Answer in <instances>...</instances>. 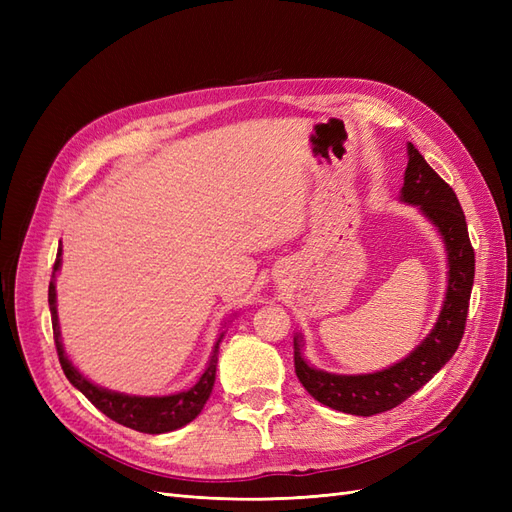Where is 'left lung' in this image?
<instances>
[{"label":"left lung","mask_w":512,"mask_h":512,"mask_svg":"<svg viewBox=\"0 0 512 512\" xmlns=\"http://www.w3.org/2000/svg\"><path fill=\"white\" fill-rule=\"evenodd\" d=\"M401 203L421 209L444 241L448 277L440 316L429 335L406 359L374 374H331L309 365L303 356L305 339L294 335V371L305 391L333 410L371 416L399 406L451 361L466 327L470 292L474 284V250L466 215L459 200L418 149L408 143V168L401 185Z\"/></svg>","instance_id":"obj_1"}]
</instances>
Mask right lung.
<instances>
[{"mask_svg":"<svg viewBox=\"0 0 512 512\" xmlns=\"http://www.w3.org/2000/svg\"><path fill=\"white\" fill-rule=\"evenodd\" d=\"M59 269H61V241H59L57 260L53 267V277L49 284V307H51V318H53V335H55L59 363L74 389H79L91 404H94L108 418H113L115 423L136 431L166 433L192 423L194 418L203 412L207 399L213 391L215 363H218V348L224 333H220L218 342L213 346L211 359L207 369L203 371V376H200L198 382L188 391L170 393L162 397H145V395H128V393L104 389V386H98L89 378H85L81 371L72 365V361L68 359V354L64 350V344H61L59 316H57V290H55V275Z\"/></svg>","mask_w":512,"mask_h":512,"instance_id":"obj_1","label":"right lung"}]
</instances>
